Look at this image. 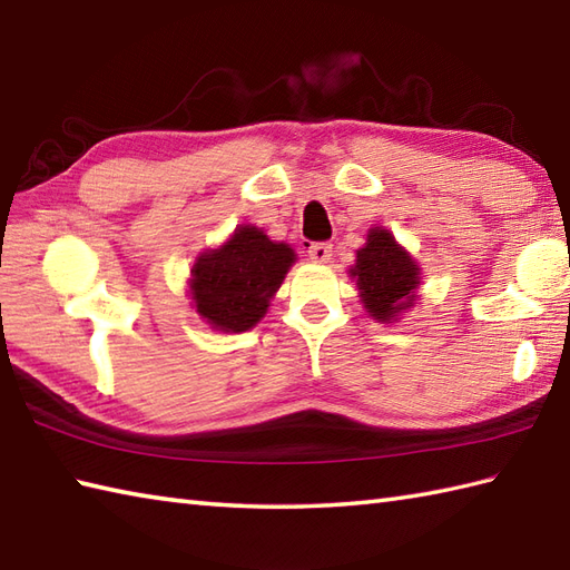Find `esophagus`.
<instances>
[{"label": "esophagus", "mask_w": 570, "mask_h": 570, "mask_svg": "<svg viewBox=\"0 0 570 570\" xmlns=\"http://www.w3.org/2000/svg\"><path fill=\"white\" fill-rule=\"evenodd\" d=\"M309 258L314 261V263H320V265H326L328 261H332V244H312L309 246Z\"/></svg>", "instance_id": "obj_1"}]
</instances>
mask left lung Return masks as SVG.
Listing matches in <instances>:
<instances>
[{
    "instance_id": "8db88e82",
    "label": "left lung",
    "mask_w": 570,
    "mask_h": 570,
    "mask_svg": "<svg viewBox=\"0 0 570 570\" xmlns=\"http://www.w3.org/2000/svg\"><path fill=\"white\" fill-rule=\"evenodd\" d=\"M348 275L356 281L363 309L381 324L397 322L420 299V263L385 226H371Z\"/></svg>"
}]
</instances>
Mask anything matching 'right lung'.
Masks as SVG:
<instances>
[{
  "label": "right lung",
  "instance_id": "1",
  "mask_svg": "<svg viewBox=\"0 0 570 570\" xmlns=\"http://www.w3.org/2000/svg\"><path fill=\"white\" fill-rule=\"evenodd\" d=\"M295 261L293 246L273 242L258 226L242 224L224 244L195 258L187 297L214 332H248L265 317Z\"/></svg>",
  "mask_w": 570,
  "mask_h": 570
}]
</instances>
